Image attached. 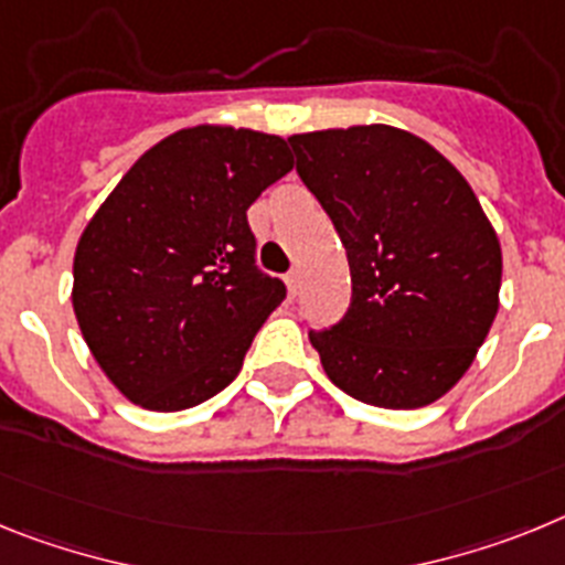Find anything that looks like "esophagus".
Segmentation results:
<instances>
[{"label":"esophagus","mask_w":565,"mask_h":565,"mask_svg":"<svg viewBox=\"0 0 565 565\" xmlns=\"http://www.w3.org/2000/svg\"><path fill=\"white\" fill-rule=\"evenodd\" d=\"M284 281H287L289 298H296V296H298V287H301V276H298L296 269H292V273H289V276L284 278Z\"/></svg>","instance_id":"obj_1"}]
</instances>
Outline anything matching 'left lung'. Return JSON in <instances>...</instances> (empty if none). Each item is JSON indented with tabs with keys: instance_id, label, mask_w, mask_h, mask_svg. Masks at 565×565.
<instances>
[{
	"instance_id": "1",
	"label": "left lung",
	"mask_w": 565,
	"mask_h": 565,
	"mask_svg": "<svg viewBox=\"0 0 565 565\" xmlns=\"http://www.w3.org/2000/svg\"><path fill=\"white\" fill-rule=\"evenodd\" d=\"M289 145L352 276L347 316L310 332L323 372L381 409L438 401L498 316L503 258L478 195L452 161L398 127L316 130Z\"/></svg>"
}]
</instances>
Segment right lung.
Masks as SVG:
<instances>
[{
	"mask_svg": "<svg viewBox=\"0 0 565 565\" xmlns=\"http://www.w3.org/2000/svg\"><path fill=\"white\" fill-rule=\"evenodd\" d=\"M292 170L281 136L199 125L136 161L73 255V312L127 401L179 412L238 375L284 281L255 267L247 210Z\"/></svg>",
	"mask_w": 565,
	"mask_h": 565,
	"instance_id": "obj_1",
	"label": "right lung"
}]
</instances>
